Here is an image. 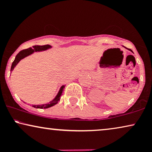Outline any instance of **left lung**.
I'll return each mask as SVG.
<instances>
[{
  "mask_svg": "<svg viewBox=\"0 0 152 152\" xmlns=\"http://www.w3.org/2000/svg\"><path fill=\"white\" fill-rule=\"evenodd\" d=\"M128 50H130V51H132V53H133V51H132V50H131V49H129V48H128Z\"/></svg>",
  "mask_w": 152,
  "mask_h": 152,
  "instance_id": "obj_1",
  "label": "left lung"
}]
</instances>
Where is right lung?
<instances>
[{
  "mask_svg": "<svg viewBox=\"0 0 152 152\" xmlns=\"http://www.w3.org/2000/svg\"><path fill=\"white\" fill-rule=\"evenodd\" d=\"M50 48H51V46L50 45H34L32 48H29L28 49L26 50H23L20 51L19 53L17 54V55L16 56L15 59L14 61L12 62V66H11V71L13 70L14 67L17 65L18 62H19L20 60L23 59V58L28 57V56L32 55L33 53L34 52H40V51H43V50H46ZM64 86H62L60 88V90L58 93V94L57 95V96L55 97V98L52 100L51 102H50L48 104H41V105H33L32 107L34 108H37V109H48V108L53 107V106L55 105L56 104L58 103V102L59 101L60 99V97L62 94V92H63V90L64 88Z\"/></svg>",
  "mask_w": 152,
  "mask_h": 152,
  "instance_id": "right-lung-1",
  "label": "right lung"
}]
</instances>
